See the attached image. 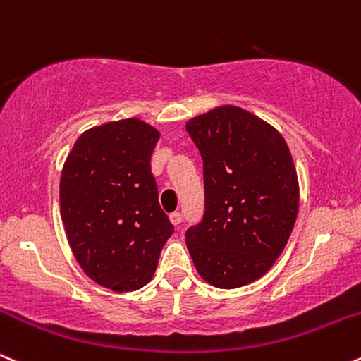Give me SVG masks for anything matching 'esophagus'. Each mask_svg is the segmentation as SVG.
I'll return each mask as SVG.
<instances>
[{
    "mask_svg": "<svg viewBox=\"0 0 361 361\" xmlns=\"http://www.w3.org/2000/svg\"><path fill=\"white\" fill-rule=\"evenodd\" d=\"M169 219H171V223L173 224V226H179L182 216H180V213H177V211H173V213L169 214Z\"/></svg>",
    "mask_w": 361,
    "mask_h": 361,
    "instance_id": "34e87169",
    "label": "esophagus"
}]
</instances>
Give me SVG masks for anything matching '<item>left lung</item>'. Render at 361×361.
I'll return each instance as SVG.
<instances>
[{
	"label": "left lung",
	"instance_id": "left-lung-1",
	"mask_svg": "<svg viewBox=\"0 0 361 361\" xmlns=\"http://www.w3.org/2000/svg\"><path fill=\"white\" fill-rule=\"evenodd\" d=\"M204 165V219L185 245L218 289L258 281L282 255L299 211V179L281 131L248 109L216 106L185 123Z\"/></svg>",
	"mask_w": 361,
	"mask_h": 361
}]
</instances>
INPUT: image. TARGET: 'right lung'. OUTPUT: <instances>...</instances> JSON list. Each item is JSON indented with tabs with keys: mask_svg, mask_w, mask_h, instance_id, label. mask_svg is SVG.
<instances>
[{
	"mask_svg": "<svg viewBox=\"0 0 361 361\" xmlns=\"http://www.w3.org/2000/svg\"><path fill=\"white\" fill-rule=\"evenodd\" d=\"M160 131L140 118L80 133L61 176V218L75 260L91 281L114 292L154 277L173 226L150 172Z\"/></svg>",
	"mask_w": 361,
	"mask_h": 361,
	"instance_id": "1",
	"label": "right lung"
}]
</instances>
